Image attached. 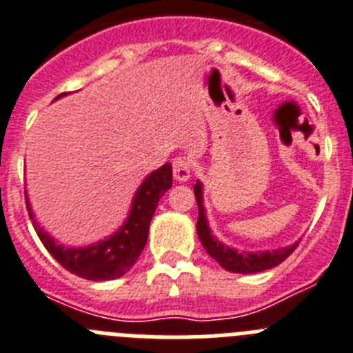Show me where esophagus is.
Wrapping results in <instances>:
<instances>
[{
    "label": "esophagus",
    "mask_w": 353,
    "mask_h": 353,
    "mask_svg": "<svg viewBox=\"0 0 353 353\" xmlns=\"http://www.w3.org/2000/svg\"><path fill=\"white\" fill-rule=\"evenodd\" d=\"M192 176V161L188 158L174 159V179L179 183H185Z\"/></svg>",
    "instance_id": "1"
}]
</instances>
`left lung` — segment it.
I'll return each mask as SVG.
<instances>
[{
	"instance_id": "8db88e82",
	"label": "left lung",
	"mask_w": 353,
	"mask_h": 353,
	"mask_svg": "<svg viewBox=\"0 0 353 353\" xmlns=\"http://www.w3.org/2000/svg\"><path fill=\"white\" fill-rule=\"evenodd\" d=\"M195 199H197L199 206V220H197V234L201 240L202 247L206 252L213 257L214 261L219 263L222 268L232 274H257V272H265V270L274 268L290 256L293 250L299 247L300 241L281 247L274 250H257V252H249V250H238L234 247L222 243V241L213 234L210 223H208L206 208H204V186L197 179V185L194 186Z\"/></svg>"
}]
</instances>
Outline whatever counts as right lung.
Returning <instances> with one entry per match:
<instances>
[{
  "label": "right lung",
  "instance_id": "obj_1",
  "mask_svg": "<svg viewBox=\"0 0 353 353\" xmlns=\"http://www.w3.org/2000/svg\"><path fill=\"white\" fill-rule=\"evenodd\" d=\"M63 96L67 94H60L54 97V101ZM170 188H172V165L165 163L163 167L152 170L137 188L128 219L121 228L113 234L106 236L104 240L85 247H70L54 240L35 220L28 195H26V208L41 241L63 268L88 281H113L128 274L137 263L147 243L149 225L158 208L159 197H163L165 192Z\"/></svg>",
  "mask_w": 353,
  "mask_h": 353
}]
</instances>
